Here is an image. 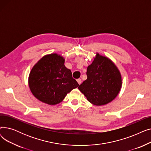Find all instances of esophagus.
<instances>
[{"mask_svg": "<svg viewBox=\"0 0 151 151\" xmlns=\"http://www.w3.org/2000/svg\"><path fill=\"white\" fill-rule=\"evenodd\" d=\"M77 82H78V83L79 84H81V83H82V80H81L80 78H79V79H78V80H77Z\"/></svg>", "mask_w": 151, "mask_h": 151, "instance_id": "obj_1", "label": "esophagus"}]
</instances>
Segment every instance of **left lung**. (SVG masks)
I'll return each instance as SVG.
<instances>
[{
	"instance_id": "left-lung-1",
	"label": "left lung",
	"mask_w": 151,
	"mask_h": 151,
	"mask_svg": "<svg viewBox=\"0 0 151 151\" xmlns=\"http://www.w3.org/2000/svg\"><path fill=\"white\" fill-rule=\"evenodd\" d=\"M87 80L78 87L90 103L96 106L106 105L119 93L122 77L119 70L109 58L96 53L87 68Z\"/></svg>"
}]
</instances>
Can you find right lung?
I'll return each instance as SVG.
<instances>
[{"label":"right lung","mask_w":151,"mask_h":151,"mask_svg":"<svg viewBox=\"0 0 151 151\" xmlns=\"http://www.w3.org/2000/svg\"><path fill=\"white\" fill-rule=\"evenodd\" d=\"M64 62L60 55L52 53L45 55L32 68L29 86L38 100L50 105L58 104L79 86Z\"/></svg>","instance_id":"right-lung-1"}]
</instances>
